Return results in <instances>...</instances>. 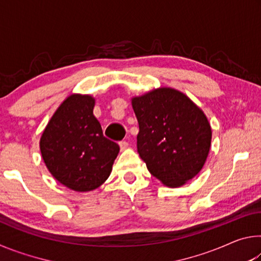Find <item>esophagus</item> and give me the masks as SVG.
Listing matches in <instances>:
<instances>
[{"label": "esophagus", "instance_id": "obj_1", "mask_svg": "<svg viewBox=\"0 0 261 261\" xmlns=\"http://www.w3.org/2000/svg\"><path fill=\"white\" fill-rule=\"evenodd\" d=\"M127 146H129V143H127V141H125V140L120 141V147L122 151H124L125 148H127Z\"/></svg>", "mask_w": 261, "mask_h": 261}]
</instances>
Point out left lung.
I'll list each match as a JSON object with an SVG mask.
<instances>
[{
	"mask_svg": "<svg viewBox=\"0 0 261 261\" xmlns=\"http://www.w3.org/2000/svg\"><path fill=\"white\" fill-rule=\"evenodd\" d=\"M132 108L139 124L137 149L154 177L176 188L199 173L212 139L201 109L185 94L165 87L134 98Z\"/></svg>",
	"mask_w": 261,
	"mask_h": 261,
	"instance_id": "8db88e82",
	"label": "left lung"
}]
</instances>
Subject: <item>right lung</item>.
<instances>
[{"label": "right lung", "instance_id": "add662e5", "mask_svg": "<svg viewBox=\"0 0 261 261\" xmlns=\"http://www.w3.org/2000/svg\"><path fill=\"white\" fill-rule=\"evenodd\" d=\"M94 99L73 94L48 123L40 140L42 159L61 184L74 191L99 188L112 171L120 146L106 138L93 115Z\"/></svg>", "mask_w": 261, "mask_h": 261}]
</instances>
